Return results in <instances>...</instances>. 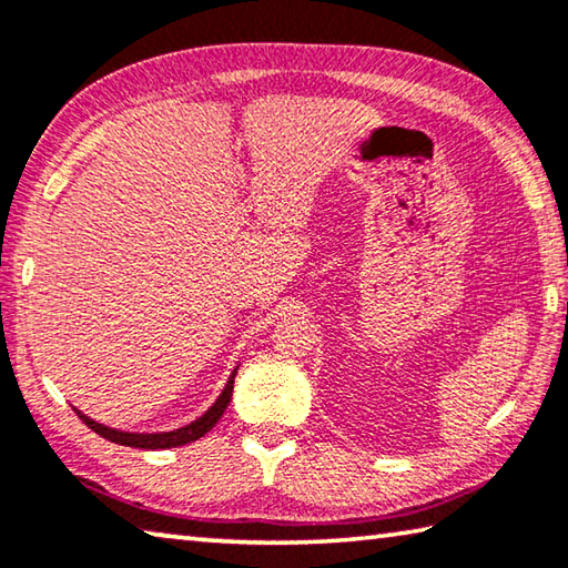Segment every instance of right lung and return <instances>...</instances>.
<instances>
[{"label":"right lung","instance_id":"right-lung-1","mask_svg":"<svg viewBox=\"0 0 568 568\" xmlns=\"http://www.w3.org/2000/svg\"><path fill=\"white\" fill-rule=\"evenodd\" d=\"M235 373L237 368L233 371V376L227 378V386L225 390L220 393V398L210 406L203 416H200L197 420L187 423V426L182 428H175V430H168V434H128V430H114V428H108L102 426V423L92 420L90 416H82L80 410H77V416H80L84 420V426H90L94 434L112 440V444H120V446H130V448H148V450H158V448H175V446H185V444H192V440L203 438L210 428L215 426V423L220 420V416H223L230 398H233V383H235Z\"/></svg>","mask_w":568,"mask_h":568}]
</instances>
